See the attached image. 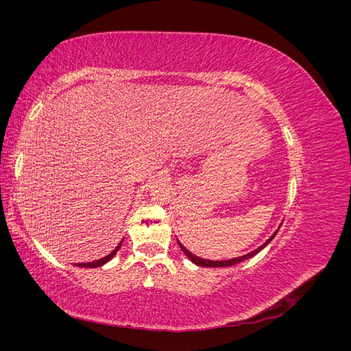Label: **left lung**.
Returning <instances> with one entry per match:
<instances>
[{
  "label": "left lung",
  "instance_id": "8db88e82",
  "mask_svg": "<svg viewBox=\"0 0 351 351\" xmlns=\"http://www.w3.org/2000/svg\"><path fill=\"white\" fill-rule=\"evenodd\" d=\"M277 232H278V230L274 232V234L265 241L262 246H259L256 250H253V252H250V253H247V254H244V256H240V258H234V259H228V261H208V259H202V258H197V256H195L193 253H190L182 243H180L178 240V246L182 247V250L186 253V256L192 261L193 263H196V265H199V267H208V268H221V267H232V265H236V263H239V262H243V261H246V259H249V258H252V256H254V254L256 253H259L265 246H267V244L277 236Z\"/></svg>",
  "mask_w": 351,
  "mask_h": 351
}]
</instances>
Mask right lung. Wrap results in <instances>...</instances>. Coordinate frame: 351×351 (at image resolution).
Wrapping results in <instances>:
<instances>
[{
	"label": "right lung",
	"mask_w": 351,
	"mask_h": 351,
	"mask_svg": "<svg viewBox=\"0 0 351 351\" xmlns=\"http://www.w3.org/2000/svg\"><path fill=\"white\" fill-rule=\"evenodd\" d=\"M121 243H123V241H120L119 246H117V247H115L110 254H107V256H105V258L98 259V261H93V262H88V263H76V267H80V268H98V267H102L104 263H107L108 261H111V259L115 256V253L119 252V249L121 247Z\"/></svg>",
	"instance_id": "obj_1"
}]
</instances>
